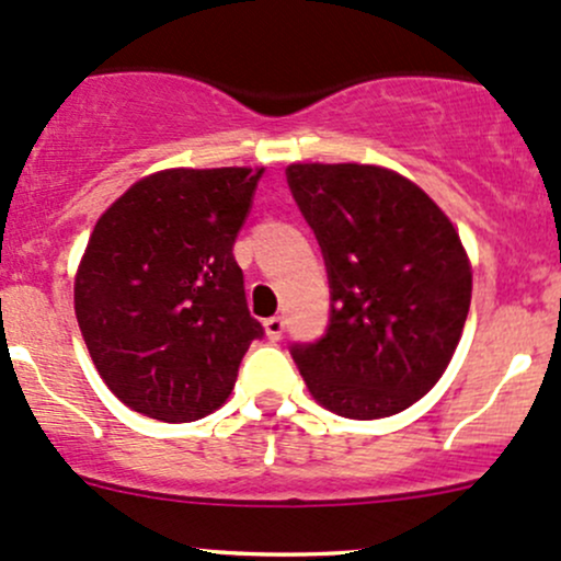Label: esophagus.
<instances>
[{"mask_svg": "<svg viewBox=\"0 0 561 561\" xmlns=\"http://www.w3.org/2000/svg\"><path fill=\"white\" fill-rule=\"evenodd\" d=\"M263 325H265V335H268L271 341H279L282 335H285V320H282V317H268Z\"/></svg>", "mask_w": 561, "mask_h": 561, "instance_id": "esophagus-1", "label": "esophagus"}]
</instances>
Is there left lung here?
<instances>
[{
    "mask_svg": "<svg viewBox=\"0 0 561 561\" xmlns=\"http://www.w3.org/2000/svg\"><path fill=\"white\" fill-rule=\"evenodd\" d=\"M287 185L325 257V333L293 344L333 414L381 420L427 394L470 309L468 255L449 217L405 176L359 163H293Z\"/></svg>",
    "mask_w": 561,
    "mask_h": 561,
    "instance_id": "obj_1",
    "label": "left lung"
}]
</instances>
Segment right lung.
<instances>
[{
    "label": "right lung",
    "mask_w": 561,
    "mask_h": 561,
    "mask_svg": "<svg viewBox=\"0 0 561 561\" xmlns=\"http://www.w3.org/2000/svg\"><path fill=\"white\" fill-rule=\"evenodd\" d=\"M263 169H169L139 180L99 217L75 279L93 365L128 409L193 422L231 394L250 314L236 236Z\"/></svg>",
    "instance_id": "1"
}]
</instances>
